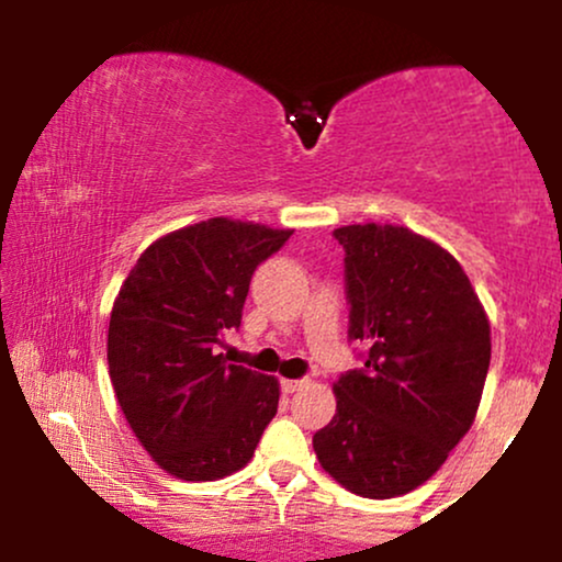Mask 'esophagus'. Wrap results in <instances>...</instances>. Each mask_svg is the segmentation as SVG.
<instances>
[{
	"label": "esophagus",
	"instance_id": "obj_1",
	"mask_svg": "<svg viewBox=\"0 0 562 562\" xmlns=\"http://www.w3.org/2000/svg\"><path fill=\"white\" fill-rule=\"evenodd\" d=\"M303 385H306V380H282L280 389H282V393H295V391H301Z\"/></svg>",
	"mask_w": 562,
	"mask_h": 562
}]
</instances>
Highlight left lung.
Instances as JSON below:
<instances>
[{
  "mask_svg": "<svg viewBox=\"0 0 562 562\" xmlns=\"http://www.w3.org/2000/svg\"><path fill=\"white\" fill-rule=\"evenodd\" d=\"M333 237L346 250L348 340L367 351L333 385L338 406L314 451L348 492L391 499L428 481L473 425L492 359L488 319L441 245L391 224Z\"/></svg>",
  "mask_w": 562,
  "mask_h": 562,
  "instance_id": "left-lung-1",
  "label": "left lung"
}]
</instances>
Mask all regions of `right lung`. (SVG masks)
Wrapping results in <instances>:
<instances>
[{"label": "right lung", "mask_w": 562, "mask_h": 562, "mask_svg": "<svg viewBox=\"0 0 562 562\" xmlns=\"http://www.w3.org/2000/svg\"><path fill=\"white\" fill-rule=\"evenodd\" d=\"M293 229L209 218L160 237L113 303L108 370L147 454L182 481H216L254 457L280 402L274 378L229 364L256 267Z\"/></svg>", "instance_id": "obj_1"}]
</instances>
